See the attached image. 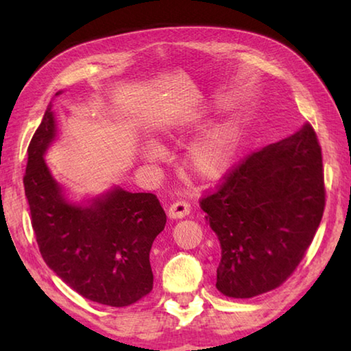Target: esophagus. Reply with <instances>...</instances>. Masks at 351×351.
I'll use <instances>...</instances> for the list:
<instances>
[{"label": "esophagus", "instance_id": "1", "mask_svg": "<svg viewBox=\"0 0 351 351\" xmlns=\"http://www.w3.org/2000/svg\"><path fill=\"white\" fill-rule=\"evenodd\" d=\"M167 213H169V218L171 219L184 218L190 213V204L186 203V201H176V203H173L169 207Z\"/></svg>", "mask_w": 351, "mask_h": 351}]
</instances>
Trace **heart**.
<instances>
[{
    "label": "heart",
    "instance_id": "heart-1",
    "mask_svg": "<svg viewBox=\"0 0 351 351\" xmlns=\"http://www.w3.org/2000/svg\"><path fill=\"white\" fill-rule=\"evenodd\" d=\"M203 114L192 112L186 117L173 119L165 123L162 132L167 138H176L190 128L198 127ZM241 142V130L234 121L212 123L201 132L184 150L182 167L189 176L199 182H215L229 173L235 162ZM164 156L159 145H148L142 152L147 162H156Z\"/></svg>",
    "mask_w": 351,
    "mask_h": 351
}]
</instances>
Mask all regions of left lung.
I'll return each instance as SVG.
<instances>
[{"label":"left lung","instance_id":"1","mask_svg":"<svg viewBox=\"0 0 351 351\" xmlns=\"http://www.w3.org/2000/svg\"><path fill=\"white\" fill-rule=\"evenodd\" d=\"M324 207L322 153L311 125L247 156L201 201L221 247L219 293L249 299L280 287L311 245Z\"/></svg>","mask_w":351,"mask_h":351}]
</instances>
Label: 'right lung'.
Listing matches in <instances>:
<instances>
[{
    "label": "right lung",
    "instance_id": "obj_1",
    "mask_svg": "<svg viewBox=\"0 0 351 351\" xmlns=\"http://www.w3.org/2000/svg\"><path fill=\"white\" fill-rule=\"evenodd\" d=\"M52 106L51 100L29 144L25 175L41 257L85 299L128 306L153 288L150 249L167 217L153 193H132L119 186L96 197L71 198L45 161L57 139Z\"/></svg>",
    "mask_w": 351,
    "mask_h": 351
}]
</instances>
